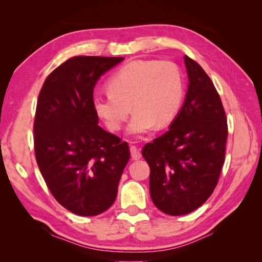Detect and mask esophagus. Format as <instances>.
I'll use <instances>...</instances> for the list:
<instances>
[{
	"label": "esophagus",
	"mask_w": 262,
	"mask_h": 262,
	"mask_svg": "<svg viewBox=\"0 0 262 262\" xmlns=\"http://www.w3.org/2000/svg\"><path fill=\"white\" fill-rule=\"evenodd\" d=\"M130 154H132V159L133 160H140L142 154H141V149L138 148L135 145H132L130 146Z\"/></svg>",
	"instance_id": "1"
}]
</instances>
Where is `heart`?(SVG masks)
Masks as SVG:
<instances>
[{"label": "heart", "mask_w": 262, "mask_h": 262, "mask_svg": "<svg viewBox=\"0 0 262 262\" xmlns=\"http://www.w3.org/2000/svg\"><path fill=\"white\" fill-rule=\"evenodd\" d=\"M108 94L94 97V113L111 132H118L130 114L129 135H142L169 125L180 108L183 82L178 66L168 60H133L115 72L107 82Z\"/></svg>", "instance_id": "heart-1"}]
</instances>
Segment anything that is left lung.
<instances>
[{"instance_id":"obj_1","label":"left lung","mask_w":262,"mask_h":262,"mask_svg":"<svg viewBox=\"0 0 262 262\" xmlns=\"http://www.w3.org/2000/svg\"><path fill=\"white\" fill-rule=\"evenodd\" d=\"M189 85L168 132L147 143L149 193L163 213L180 216L213 193L225 161L227 122L219 92L197 62L185 56Z\"/></svg>"}]
</instances>
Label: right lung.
<instances>
[{"label":"right lung","instance_id":"obj_1","mask_svg":"<svg viewBox=\"0 0 262 262\" xmlns=\"http://www.w3.org/2000/svg\"><path fill=\"white\" fill-rule=\"evenodd\" d=\"M124 57L75 56L47 76L39 92L33 143L54 198L73 214L96 216L114 204L130 158L127 142L98 125L93 89Z\"/></svg>","mask_w":262,"mask_h":262}]
</instances>
